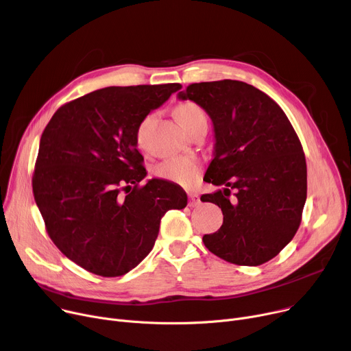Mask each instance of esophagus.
I'll list each match as a JSON object with an SVG mask.
<instances>
[{
	"instance_id": "34e87169",
	"label": "esophagus",
	"mask_w": 351,
	"mask_h": 351,
	"mask_svg": "<svg viewBox=\"0 0 351 351\" xmlns=\"http://www.w3.org/2000/svg\"><path fill=\"white\" fill-rule=\"evenodd\" d=\"M199 203H202V202H199V195L194 191H190L189 193V206L190 207H197Z\"/></svg>"
}]
</instances>
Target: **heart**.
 Wrapping results in <instances>:
<instances>
[{"label":"heart","mask_w":351,"mask_h":351,"mask_svg":"<svg viewBox=\"0 0 351 351\" xmlns=\"http://www.w3.org/2000/svg\"><path fill=\"white\" fill-rule=\"evenodd\" d=\"M176 118L182 123V126H184L189 130L197 121L206 118V115H204L203 110L199 108L197 104L187 101L178 107ZM147 121L148 119L143 121L137 128L136 140L138 144H141V141H143V133H144ZM199 169H202V165H199L197 158L179 156V157H171V158L161 161L158 165H156L154 173L160 179L187 187V186H191L195 183V180L198 179V175H199Z\"/></svg>","instance_id":"b5f03b06"}]
</instances>
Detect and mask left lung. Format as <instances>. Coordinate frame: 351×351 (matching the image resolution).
Masks as SVG:
<instances>
[{
	"label": "left lung",
	"mask_w": 351,
	"mask_h": 351,
	"mask_svg": "<svg viewBox=\"0 0 351 351\" xmlns=\"http://www.w3.org/2000/svg\"><path fill=\"white\" fill-rule=\"evenodd\" d=\"M178 97L202 107L214 125V158L204 180L223 189L202 202L217 204L223 223L204 234L206 247L236 265L272 260L294 237L307 198L306 157L286 114L239 80L193 83Z\"/></svg>",
	"instance_id": "left-lung-1"
}]
</instances>
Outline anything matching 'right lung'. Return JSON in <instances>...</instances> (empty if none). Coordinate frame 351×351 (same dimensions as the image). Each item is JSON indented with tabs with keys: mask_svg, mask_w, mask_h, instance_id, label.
I'll return each instance as SVG.
<instances>
[{
	"mask_svg": "<svg viewBox=\"0 0 351 351\" xmlns=\"http://www.w3.org/2000/svg\"><path fill=\"white\" fill-rule=\"evenodd\" d=\"M180 88H99L62 106L45 126L32 180L34 199L54 244L86 271L106 278L128 274L153 250L165 213L186 207L179 184L152 179L138 187L147 172L136 140L145 117Z\"/></svg>",
	"mask_w": 351,
	"mask_h": 351,
	"instance_id": "right-lung-1",
	"label": "right lung"
}]
</instances>
